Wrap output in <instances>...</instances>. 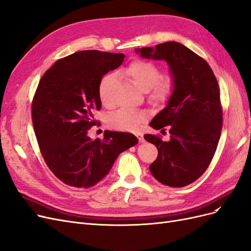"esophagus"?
Returning <instances> with one entry per match:
<instances>
[{
  "label": "esophagus",
  "mask_w": 251,
  "mask_h": 251,
  "mask_svg": "<svg viewBox=\"0 0 251 251\" xmlns=\"http://www.w3.org/2000/svg\"><path fill=\"white\" fill-rule=\"evenodd\" d=\"M136 137L138 138V140H139V142H140V143L144 141V139H143V136H142V134H141V133H136Z\"/></svg>",
  "instance_id": "1"
}]
</instances>
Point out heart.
I'll return each instance as SVG.
<instances>
[{"label":"heart","instance_id":"obj_1","mask_svg":"<svg viewBox=\"0 0 251 251\" xmlns=\"http://www.w3.org/2000/svg\"><path fill=\"white\" fill-rule=\"evenodd\" d=\"M124 73L141 91H148L151 102L163 103L170 100L174 91V81L171 77H160L161 72L155 64L144 59H134L128 64ZM114 80L113 74H107L100 79L98 95L102 104H110L109 88ZM146 119V113L136 110L120 109L109 117V125L120 131H136Z\"/></svg>","mask_w":251,"mask_h":251}]
</instances>
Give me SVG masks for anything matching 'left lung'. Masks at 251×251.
<instances>
[{"mask_svg":"<svg viewBox=\"0 0 251 251\" xmlns=\"http://www.w3.org/2000/svg\"><path fill=\"white\" fill-rule=\"evenodd\" d=\"M135 52L144 58L165 60L174 81L168 104L150 124L161 132L169 128L170 140L144 135L158 150L150 171L164 185L186 186L206 171L221 135L223 114L217 78L202 57L177 42Z\"/></svg>","mask_w":251,"mask_h":251,"instance_id":"1","label":"left lung"}]
</instances>
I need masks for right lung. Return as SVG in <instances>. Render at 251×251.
Listing matches in <instances>:
<instances>
[{
  "instance_id": "1",
  "label": "right lung",
  "mask_w": 251,
  "mask_h": 251,
  "mask_svg": "<svg viewBox=\"0 0 251 251\" xmlns=\"http://www.w3.org/2000/svg\"><path fill=\"white\" fill-rule=\"evenodd\" d=\"M123 53L85 50L58 59L45 72L32 101V123L41 153L50 171L65 184L88 188L107 176L116 158L138 143L131 133L105 131L91 139L93 113L101 101L98 86L116 69Z\"/></svg>"
}]
</instances>
